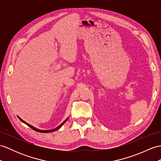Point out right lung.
<instances>
[{
    "label": "right lung",
    "instance_id": "right-lung-1",
    "mask_svg": "<svg viewBox=\"0 0 161 161\" xmlns=\"http://www.w3.org/2000/svg\"><path fill=\"white\" fill-rule=\"evenodd\" d=\"M18 118H19V119H20V121H22L23 123H25V124H26V125H27V126H29L30 128H32L33 130H35V131H37V132H43V133H46V132H54V131H55V130H57L58 129H59V128H61V127L63 126V124H64L65 122V121L68 120V118L66 119H65V120L64 121V122H63L61 124H60V125H59V126H58V127H57L56 128H54V129H52V130H40V129L36 128H35V127H34V126H31V125L29 124L28 123H26V121H25L24 120H22V119L20 118V117H18Z\"/></svg>",
    "mask_w": 161,
    "mask_h": 161
}]
</instances>
